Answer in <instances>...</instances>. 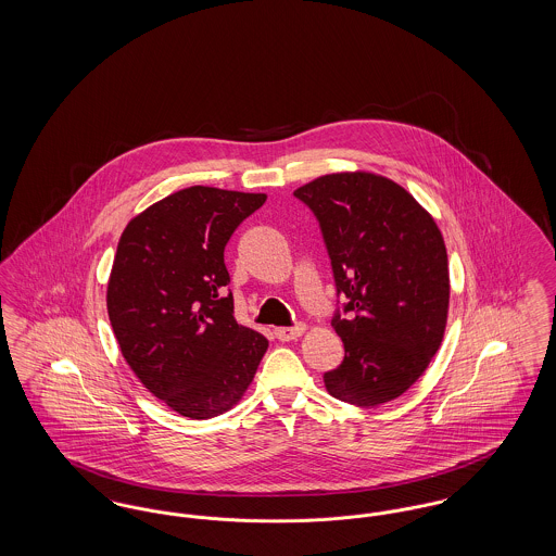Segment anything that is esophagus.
Listing matches in <instances>:
<instances>
[{
	"label": "esophagus",
	"instance_id": "34e87169",
	"mask_svg": "<svg viewBox=\"0 0 556 556\" xmlns=\"http://www.w3.org/2000/svg\"><path fill=\"white\" fill-rule=\"evenodd\" d=\"M304 331H306V327L298 323V325H293V327H277V329H275V336H277V340H281V342H290V340L300 338Z\"/></svg>",
	"mask_w": 556,
	"mask_h": 556
}]
</instances>
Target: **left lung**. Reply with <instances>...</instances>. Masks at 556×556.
<instances>
[{"label":"left lung","mask_w":556,"mask_h":556,"mask_svg":"<svg viewBox=\"0 0 556 556\" xmlns=\"http://www.w3.org/2000/svg\"><path fill=\"white\" fill-rule=\"evenodd\" d=\"M293 195L317 216L345 315L331 318L344 361L327 392L356 406L402 396L429 367L448 317L444 238L421 204L372 173L325 175Z\"/></svg>","instance_id":"1"}]
</instances>
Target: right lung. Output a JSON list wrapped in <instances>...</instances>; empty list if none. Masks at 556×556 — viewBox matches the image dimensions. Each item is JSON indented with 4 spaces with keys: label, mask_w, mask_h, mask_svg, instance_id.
Instances as JSON below:
<instances>
[{
    "label": "right lung",
    "mask_w": 556,
    "mask_h": 556,
    "mask_svg": "<svg viewBox=\"0 0 556 556\" xmlns=\"http://www.w3.org/2000/svg\"><path fill=\"white\" fill-rule=\"evenodd\" d=\"M265 193L193 186L125 227L108 281V317L125 361L166 406L211 419L254 379L265 336L239 325L225 245Z\"/></svg>",
    "instance_id": "obj_1"
}]
</instances>
